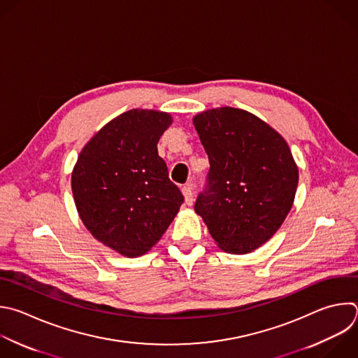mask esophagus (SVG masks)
Segmentation results:
<instances>
[{
	"label": "esophagus",
	"instance_id": "34e87169",
	"mask_svg": "<svg viewBox=\"0 0 358 358\" xmlns=\"http://www.w3.org/2000/svg\"><path fill=\"white\" fill-rule=\"evenodd\" d=\"M182 194H184V198H185V203L187 205H192V202H194V188H192V184H185L182 187Z\"/></svg>",
	"mask_w": 358,
	"mask_h": 358
}]
</instances>
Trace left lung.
I'll use <instances>...</instances> for the list:
<instances>
[{"mask_svg":"<svg viewBox=\"0 0 358 358\" xmlns=\"http://www.w3.org/2000/svg\"><path fill=\"white\" fill-rule=\"evenodd\" d=\"M194 125L210 164L195 212L222 250L250 253L273 237L292 206V153L282 136L242 109L205 110Z\"/></svg>","mask_w":358,"mask_h":358,"instance_id":"left-lung-1","label":"left lung"}]
</instances>
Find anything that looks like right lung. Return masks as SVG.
<instances>
[{
	"label": "right lung",
	"mask_w": 358,
	"mask_h": 358,
	"mask_svg": "<svg viewBox=\"0 0 358 358\" xmlns=\"http://www.w3.org/2000/svg\"><path fill=\"white\" fill-rule=\"evenodd\" d=\"M171 122L169 113L157 110L119 115L85 145L73 170L81 220L96 241L122 256L149 252L184 202L157 153Z\"/></svg>",
	"instance_id": "1"
}]
</instances>
